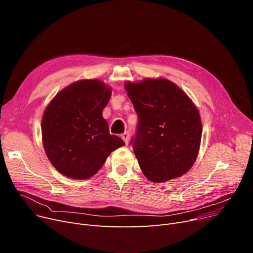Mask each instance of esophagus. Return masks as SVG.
Returning <instances> with one entry per match:
<instances>
[{"mask_svg": "<svg viewBox=\"0 0 253 253\" xmlns=\"http://www.w3.org/2000/svg\"><path fill=\"white\" fill-rule=\"evenodd\" d=\"M121 137H122V139L124 140V142H125L126 144H128V141H129V137H130V135H129L128 132H124V133L121 135Z\"/></svg>", "mask_w": 253, "mask_h": 253, "instance_id": "34e87169", "label": "esophagus"}]
</instances>
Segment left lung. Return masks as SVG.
<instances>
[{
  "label": "left lung",
  "instance_id": "1",
  "mask_svg": "<svg viewBox=\"0 0 253 253\" xmlns=\"http://www.w3.org/2000/svg\"><path fill=\"white\" fill-rule=\"evenodd\" d=\"M125 89L138 116L136 135L131 141L144 176L161 183L187 173L202 137L197 106L164 78L126 82Z\"/></svg>",
  "mask_w": 253,
  "mask_h": 253
}]
</instances>
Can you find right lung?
I'll return each mask as SVG.
<instances>
[{
  "label": "right lung",
  "mask_w": 253,
  "mask_h": 253,
  "mask_svg": "<svg viewBox=\"0 0 253 253\" xmlns=\"http://www.w3.org/2000/svg\"><path fill=\"white\" fill-rule=\"evenodd\" d=\"M112 89L100 80H80L60 90L44 111L42 140L51 164L73 179H87L124 141L110 134L102 111Z\"/></svg>",
  "instance_id": "right-lung-1"
}]
</instances>
